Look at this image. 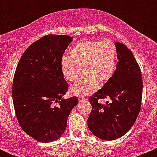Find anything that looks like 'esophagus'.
<instances>
[{
    "label": "esophagus",
    "mask_w": 157,
    "mask_h": 157,
    "mask_svg": "<svg viewBox=\"0 0 157 157\" xmlns=\"http://www.w3.org/2000/svg\"><path fill=\"white\" fill-rule=\"evenodd\" d=\"M78 99H79V100H80V101H83V100H84L85 98L83 97V96H79Z\"/></svg>",
    "instance_id": "34e87169"
}]
</instances>
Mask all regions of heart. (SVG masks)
I'll list each match as a JSON object with an SVG mask.
<instances>
[{
  "label": "heart",
  "mask_w": 157,
  "mask_h": 157,
  "mask_svg": "<svg viewBox=\"0 0 157 157\" xmlns=\"http://www.w3.org/2000/svg\"><path fill=\"white\" fill-rule=\"evenodd\" d=\"M60 66L63 76L69 82L76 81L83 70L84 75L71 86V92L77 96L91 94L97 90L99 83L105 84L113 75L116 47L111 41L83 40L71 49V56L61 58Z\"/></svg>",
  "instance_id": "obj_1"
}]
</instances>
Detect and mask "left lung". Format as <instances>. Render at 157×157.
<instances>
[{"label":"left lung","instance_id":"8db88e82","mask_svg":"<svg viewBox=\"0 0 157 157\" xmlns=\"http://www.w3.org/2000/svg\"><path fill=\"white\" fill-rule=\"evenodd\" d=\"M118 61L113 75L102 89L89 98L92 111L89 129L105 140H115L125 134L135 122L141 107L143 80L140 66L124 44L116 42ZM110 98L103 106L98 101Z\"/></svg>","mask_w":157,"mask_h":157}]
</instances>
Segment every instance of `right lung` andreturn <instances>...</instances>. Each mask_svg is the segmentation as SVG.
<instances>
[{"mask_svg":"<svg viewBox=\"0 0 157 157\" xmlns=\"http://www.w3.org/2000/svg\"><path fill=\"white\" fill-rule=\"evenodd\" d=\"M72 39L67 35L43 36L26 48L16 68L12 87L16 117L22 129L39 142L59 138L78 103L77 96L61 99L69 85L60 63Z\"/></svg>","mask_w":157,"mask_h":157,"instance_id":"right-lung-1","label":"right lung"}]
</instances>
